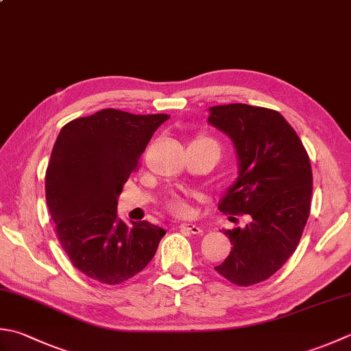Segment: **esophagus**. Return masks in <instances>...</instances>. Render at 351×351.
<instances>
[{
  "label": "esophagus",
  "mask_w": 351,
  "mask_h": 351,
  "mask_svg": "<svg viewBox=\"0 0 351 351\" xmlns=\"http://www.w3.org/2000/svg\"><path fill=\"white\" fill-rule=\"evenodd\" d=\"M180 228L182 231H187V232H191V234H201V232L204 231L202 226H199L196 223H181Z\"/></svg>",
  "instance_id": "1"
}]
</instances>
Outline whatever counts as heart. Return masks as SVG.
Listing matches in <instances>:
<instances>
[{
    "mask_svg": "<svg viewBox=\"0 0 351 351\" xmlns=\"http://www.w3.org/2000/svg\"><path fill=\"white\" fill-rule=\"evenodd\" d=\"M202 140H208V138H202ZM170 210L173 211L175 215H178V216L189 215V205L185 204L182 199H173V201L170 202Z\"/></svg>",
    "mask_w": 351,
    "mask_h": 351,
    "instance_id": "1",
    "label": "heart"
}]
</instances>
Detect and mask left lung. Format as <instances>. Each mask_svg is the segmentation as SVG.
<instances>
[{
  "label": "left lung",
  "instance_id": "left-lung-1",
  "mask_svg": "<svg viewBox=\"0 0 351 351\" xmlns=\"http://www.w3.org/2000/svg\"><path fill=\"white\" fill-rule=\"evenodd\" d=\"M208 125L231 140L239 167L219 210L250 215L243 228H223L232 246L215 269L231 283L251 286L274 276L297 250L311 213V160L297 132L272 109L211 106Z\"/></svg>",
  "mask_w": 351,
  "mask_h": 351
}]
</instances>
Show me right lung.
Listing matches in <instances>:
<instances>
[{
  "label": "right lung",
  "instance_id": "right-lung-1",
  "mask_svg": "<svg viewBox=\"0 0 351 351\" xmlns=\"http://www.w3.org/2000/svg\"><path fill=\"white\" fill-rule=\"evenodd\" d=\"M166 114L101 109L60 129L45 175V196L62 248L89 278L120 285L149 265L166 231L126 223L117 204L123 185Z\"/></svg>",
  "mask_w": 351,
  "mask_h": 351
}]
</instances>
